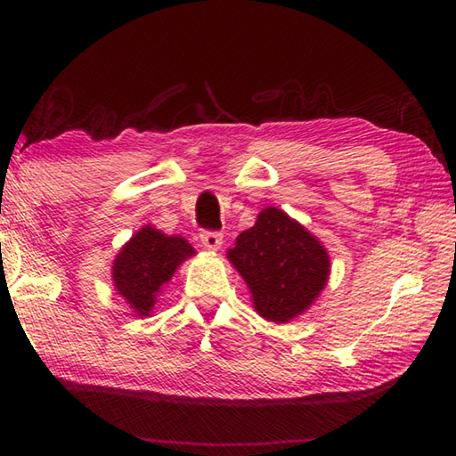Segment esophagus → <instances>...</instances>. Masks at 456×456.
I'll use <instances>...</instances> for the list:
<instances>
[{
	"label": "esophagus",
	"mask_w": 456,
	"mask_h": 456,
	"mask_svg": "<svg viewBox=\"0 0 456 456\" xmlns=\"http://www.w3.org/2000/svg\"><path fill=\"white\" fill-rule=\"evenodd\" d=\"M200 243H203L207 249L217 251V249H221L223 235L217 233V231H203V233H200Z\"/></svg>",
	"instance_id": "esophagus-1"
}]
</instances>
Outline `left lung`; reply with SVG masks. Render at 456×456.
Instances as JSON below:
<instances>
[{"instance_id":"1","label":"left lung","mask_w":456,"mask_h":456,"mask_svg":"<svg viewBox=\"0 0 456 456\" xmlns=\"http://www.w3.org/2000/svg\"><path fill=\"white\" fill-rule=\"evenodd\" d=\"M227 259L243 277L256 312L288 323L310 310L330 280V253L302 223L275 207L239 233Z\"/></svg>"}]
</instances>
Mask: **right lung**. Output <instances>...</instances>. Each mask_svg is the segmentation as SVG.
Returning <instances> with one entry per match:
<instances>
[{
  "label": "right lung",
  "instance_id": "add662e5",
  "mask_svg": "<svg viewBox=\"0 0 456 456\" xmlns=\"http://www.w3.org/2000/svg\"><path fill=\"white\" fill-rule=\"evenodd\" d=\"M195 253V247L184 237L144 225L120 247L112 261L114 289L134 315L149 318L165 285Z\"/></svg>",
  "mask_w": 456,
  "mask_h": 456
}]
</instances>
